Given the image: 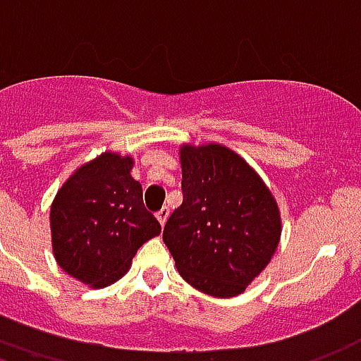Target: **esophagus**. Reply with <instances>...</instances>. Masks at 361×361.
<instances>
[{"mask_svg": "<svg viewBox=\"0 0 361 361\" xmlns=\"http://www.w3.org/2000/svg\"><path fill=\"white\" fill-rule=\"evenodd\" d=\"M168 216H170V210H168V208H162V210L157 212V220L160 221V226H164V224H166Z\"/></svg>", "mask_w": 361, "mask_h": 361, "instance_id": "1", "label": "esophagus"}]
</instances>
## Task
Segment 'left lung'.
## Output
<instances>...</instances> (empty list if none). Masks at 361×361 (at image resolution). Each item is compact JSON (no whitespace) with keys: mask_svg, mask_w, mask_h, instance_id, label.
<instances>
[{"mask_svg":"<svg viewBox=\"0 0 361 361\" xmlns=\"http://www.w3.org/2000/svg\"><path fill=\"white\" fill-rule=\"evenodd\" d=\"M183 202L162 239L185 281L218 298L241 295L281 239L277 201L255 168L221 143L180 147Z\"/></svg>","mask_w":361,"mask_h":361,"instance_id":"left-lung-1","label":"left lung"}]
</instances>
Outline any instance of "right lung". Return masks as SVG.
Segmentation results:
<instances>
[{"label": "right lung", "instance_id": "1", "mask_svg": "<svg viewBox=\"0 0 361 361\" xmlns=\"http://www.w3.org/2000/svg\"><path fill=\"white\" fill-rule=\"evenodd\" d=\"M132 168V154L105 151L76 168L51 202L53 256L65 274L93 289L118 281L137 248L160 233Z\"/></svg>", "mask_w": 361, "mask_h": 361}]
</instances>
